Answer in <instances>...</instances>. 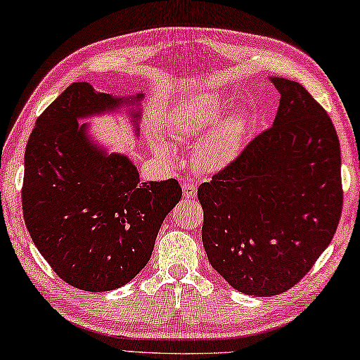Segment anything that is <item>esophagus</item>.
<instances>
[{
	"mask_svg": "<svg viewBox=\"0 0 360 360\" xmlns=\"http://www.w3.org/2000/svg\"><path fill=\"white\" fill-rule=\"evenodd\" d=\"M182 192H184L186 198H195L197 197V186L193 184L192 179H187L184 184H182Z\"/></svg>",
	"mask_w": 360,
	"mask_h": 360,
	"instance_id": "esophagus-1",
	"label": "esophagus"
}]
</instances>
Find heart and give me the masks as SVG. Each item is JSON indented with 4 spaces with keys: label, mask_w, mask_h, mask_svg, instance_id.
Instances as JSON below:
<instances>
[{
    "label": "heart",
    "mask_w": 360,
    "mask_h": 360,
    "mask_svg": "<svg viewBox=\"0 0 360 360\" xmlns=\"http://www.w3.org/2000/svg\"><path fill=\"white\" fill-rule=\"evenodd\" d=\"M220 102L217 99H198L178 108L172 116V135L176 140H197L207 135L220 120ZM243 121L234 117L231 121L220 124L206 136L198 149V160L207 169H220L230 163L243 139ZM154 148L160 154H168L169 146L159 139H154Z\"/></svg>",
    "instance_id": "obj_1"
}]
</instances>
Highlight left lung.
Here are the masks:
<instances>
[{"label": "left lung", "mask_w": 360, "mask_h": 360, "mask_svg": "<svg viewBox=\"0 0 360 360\" xmlns=\"http://www.w3.org/2000/svg\"><path fill=\"white\" fill-rule=\"evenodd\" d=\"M274 124L198 187L209 263L234 290L269 297L307 276L337 231L342 158L329 115L302 84L271 78Z\"/></svg>", "instance_id": "1"}]
</instances>
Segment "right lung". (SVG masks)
I'll return each instance as SVG.
<instances>
[{
    "label": "right lung",
    "mask_w": 360,
    "mask_h": 360,
    "mask_svg": "<svg viewBox=\"0 0 360 360\" xmlns=\"http://www.w3.org/2000/svg\"><path fill=\"white\" fill-rule=\"evenodd\" d=\"M126 102L72 83L37 117L26 145V228L58 277L83 291L129 283L148 264L163 219L182 195L176 179L141 182L126 155H107L78 126L80 117Z\"/></svg>",
    "instance_id": "1"
}]
</instances>
